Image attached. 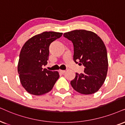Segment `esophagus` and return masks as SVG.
<instances>
[{
	"instance_id": "esophagus-1",
	"label": "esophagus",
	"mask_w": 125,
	"mask_h": 125,
	"mask_svg": "<svg viewBox=\"0 0 125 125\" xmlns=\"http://www.w3.org/2000/svg\"><path fill=\"white\" fill-rule=\"evenodd\" d=\"M59 72L61 73L62 74H63V73H64L66 72V71L65 70H59Z\"/></svg>"
}]
</instances>
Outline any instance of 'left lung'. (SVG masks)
<instances>
[{"label":"left lung","instance_id":"left-lung-1","mask_svg":"<svg viewBox=\"0 0 125 125\" xmlns=\"http://www.w3.org/2000/svg\"><path fill=\"white\" fill-rule=\"evenodd\" d=\"M63 36L73 43L74 62L85 66L84 73H76L71 85L81 94H94L106 78L108 63L105 44L95 33L86 30H74Z\"/></svg>","mask_w":125,"mask_h":125}]
</instances>
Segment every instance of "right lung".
<instances>
[{"instance_id":"right-lung-1","label":"right lung","mask_w":125,"mask_h":125,"mask_svg":"<svg viewBox=\"0 0 125 125\" xmlns=\"http://www.w3.org/2000/svg\"><path fill=\"white\" fill-rule=\"evenodd\" d=\"M62 33L44 31L33 36L23 45L18 64L22 85L28 93L40 96L51 91L59 77L57 71L52 72L42 66L47 64L50 44L62 36Z\"/></svg>"}]
</instances>
